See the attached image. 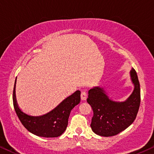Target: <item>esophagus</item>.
<instances>
[{
  "label": "esophagus",
  "instance_id": "esophagus-1",
  "mask_svg": "<svg viewBox=\"0 0 154 154\" xmlns=\"http://www.w3.org/2000/svg\"><path fill=\"white\" fill-rule=\"evenodd\" d=\"M87 98V92L85 91H82L81 93V100L82 101H85Z\"/></svg>",
  "mask_w": 154,
  "mask_h": 154
}]
</instances>
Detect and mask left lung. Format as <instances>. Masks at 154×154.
<instances>
[{
  "label": "left lung",
  "instance_id": "8db88e82",
  "mask_svg": "<svg viewBox=\"0 0 154 154\" xmlns=\"http://www.w3.org/2000/svg\"><path fill=\"white\" fill-rule=\"evenodd\" d=\"M130 77L134 90L123 102L112 100L104 89L100 86L89 90L87 101L94 112L90 126L97 135L105 137L115 136L129 127L135 120L141 94L138 76L134 68L130 71Z\"/></svg>",
  "mask_w": 154,
  "mask_h": 154
}]
</instances>
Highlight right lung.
<instances>
[{"label":"right lung","instance_id":"right-lung-1","mask_svg":"<svg viewBox=\"0 0 154 154\" xmlns=\"http://www.w3.org/2000/svg\"><path fill=\"white\" fill-rule=\"evenodd\" d=\"M16 79L17 77L13 89V106L25 129L40 137L54 138L61 136L67 129L68 119L72 109L80 102V91H76L47 114L41 116H31L23 112L17 104L15 96Z\"/></svg>","mask_w":154,"mask_h":154}]
</instances>
